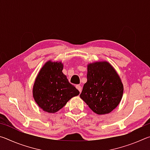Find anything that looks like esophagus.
<instances>
[{
  "mask_svg": "<svg viewBox=\"0 0 150 150\" xmlns=\"http://www.w3.org/2000/svg\"><path fill=\"white\" fill-rule=\"evenodd\" d=\"M75 87L76 88H77V89L79 91V92H80V93H81V91H82V88H81V86L80 85H76L75 86Z\"/></svg>",
  "mask_w": 150,
  "mask_h": 150,
  "instance_id": "34e87169",
  "label": "esophagus"
}]
</instances>
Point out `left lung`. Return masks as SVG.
Returning <instances> with one entry per match:
<instances>
[{
  "label": "left lung",
  "mask_w": 150,
  "mask_h": 150,
  "mask_svg": "<svg viewBox=\"0 0 150 150\" xmlns=\"http://www.w3.org/2000/svg\"><path fill=\"white\" fill-rule=\"evenodd\" d=\"M87 77L80 97L88 107L99 115L110 113L117 107L124 86L110 63L106 61L88 63Z\"/></svg>",
  "instance_id": "1"
}]
</instances>
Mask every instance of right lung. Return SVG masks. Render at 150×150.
Listing matches in <instances>:
<instances>
[{
    "label": "right lung",
    "instance_id": "add662e5",
    "mask_svg": "<svg viewBox=\"0 0 150 150\" xmlns=\"http://www.w3.org/2000/svg\"><path fill=\"white\" fill-rule=\"evenodd\" d=\"M61 62H47L41 68L33 86V97L40 108L48 113L62 109L73 96L79 94L69 83Z\"/></svg>",
    "mask_w": 150,
    "mask_h": 150
}]
</instances>
